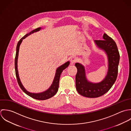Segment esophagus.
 I'll return each instance as SVG.
<instances>
[{
    "label": "esophagus",
    "instance_id": "esophagus-1",
    "mask_svg": "<svg viewBox=\"0 0 131 131\" xmlns=\"http://www.w3.org/2000/svg\"><path fill=\"white\" fill-rule=\"evenodd\" d=\"M77 60H78V59H77V58L76 57H72L70 59V62H71V63L72 64H73L76 63L77 62Z\"/></svg>",
    "mask_w": 131,
    "mask_h": 131
}]
</instances>
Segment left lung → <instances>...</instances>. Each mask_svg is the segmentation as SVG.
<instances>
[{
    "label": "left lung",
    "instance_id": "left-lung-1",
    "mask_svg": "<svg viewBox=\"0 0 131 131\" xmlns=\"http://www.w3.org/2000/svg\"><path fill=\"white\" fill-rule=\"evenodd\" d=\"M103 40H95L97 46L106 52L108 58V71L105 79L100 82L93 83L86 78L84 67L79 63L75 65L78 69L75 77L76 88L79 94L88 98H97L106 93L114 83L118 73L119 53L115 42L104 33Z\"/></svg>",
    "mask_w": 131,
    "mask_h": 131
}]
</instances>
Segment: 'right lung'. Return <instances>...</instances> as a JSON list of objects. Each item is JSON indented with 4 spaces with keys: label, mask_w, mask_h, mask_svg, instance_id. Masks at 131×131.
<instances>
[{
    "label": "right lung",
    "mask_w": 131,
    "mask_h": 131,
    "mask_svg": "<svg viewBox=\"0 0 131 131\" xmlns=\"http://www.w3.org/2000/svg\"><path fill=\"white\" fill-rule=\"evenodd\" d=\"M41 29V27H39V28H37L32 30L29 33H27L19 41V42H18V44L17 46V49H16V57H15V67L16 75L17 77V81H18V84H19L20 87L22 90V91L25 94H26L27 95L29 96L30 97L34 98L35 99H37V100H47V99H48L52 97L58 92L59 85V80H60V75H61L62 71L69 66L70 62H69V61H68V62H66L65 63H64V64H63L62 65L59 67L57 69L54 78L53 79L52 84L51 86L46 91H44L43 92L39 93H32L29 92L25 89V88L23 86V85H22V84L21 82L19 76L18 71L17 63H18V54H19V48H20L21 42H22L23 39H25L26 37L30 35V34L33 33L34 32L39 31Z\"/></svg>",
    "instance_id": "right-lung-1"
}]
</instances>
